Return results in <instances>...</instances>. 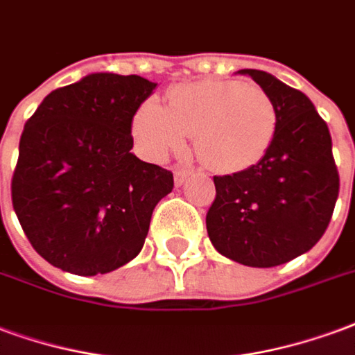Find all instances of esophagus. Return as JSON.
Returning <instances> with one entry per match:
<instances>
[{
  "label": "esophagus",
  "instance_id": "esophagus-1",
  "mask_svg": "<svg viewBox=\"0 0 355 355\" xmlns=\"http://www.w3.org/2000/svg\"><path fill=\"white\" fill-rule=\"evenodd\" d=\"M187 175H191V170H189V168H175V172H174L175 185H178V187L183 185V181L187 180Z\"/></svg>",
  "mask_w": 355,
  "mask_h": 355
}]
</instances>
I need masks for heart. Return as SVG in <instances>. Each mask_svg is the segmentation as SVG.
<instances>
[{
    "instance_id": "1",
    "label": "heart",
    "mask_w": 355,
    "mask_h": 355,
    "mask_svg": "<svg viewBox=\"0 0 355 355\" xmlns=\"http://www.w3.org/2000/svg\"><path fill=\"white\" fill-rule=\"evenodd\" d=\"M134 138L147 157L164 160L195 138L196 155L216 172H240L265 159L278 132V107L257 83L178 85L162 107L147 100L134 115Z\"/></svg>"
}]
</instances>
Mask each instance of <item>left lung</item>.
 Here are the masks:
<instances>
[{
    "label": "left lung",
    "mask_w": 355,
    "mask_h": 355,
    "mask_svg": "<svg viewBox=\"0 0 355 355\" xmlns=\"http://www.w3.org/2000/svg\"><path fill=\"white\" fill-rule=\"evenodd\" d=\"M272 96L278 132L265 159L232 175H214L206 229L217 252L248 266L284 265L312 250L337 202L331 134L314 103L266 71L242 69Z\"/></svg>",
    "instance_id": "left-lung-1"
}]
</instances>
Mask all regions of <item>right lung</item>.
<instances>
[{"label": "right lung", "mask_w": 355, "mask_h": 355, "mask_svg": "<svg viewBox=\"0 0 355 355\" xmlns=\"http://www.w3.org/2000/svg\"><path fill=\"white\" fill-rule=\"evenodd\" d=\"M157 85L92 73L53 90L24 124L12 208L33 250L79 276L115 270L144 248L174 174L132 155V121Z\"/></svg>", "instance_id": "right-lung-1"}]
</instances>
